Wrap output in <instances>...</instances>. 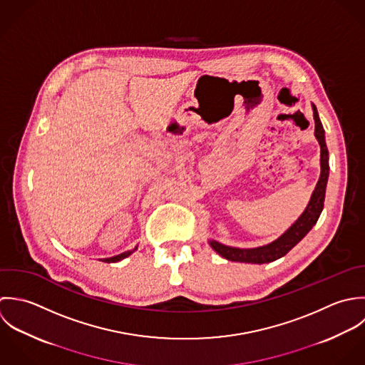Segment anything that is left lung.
<instances>
[{
  "label": "left lung",
  "mask_w": 365,
  "mask_h": 365,
  "mask_svg": "<svg viewBox=\"0 0 365 365\" xmlns=\"http://www.w3.org/2000/svg\"><path fill=\"white\" fill-rule=\"evenodd\" d=\"M312 110H313V120H314V137L320 145V176L306 209L284 234H281L272 242L261 247L238 248V247L224 245L216 240H209V245L222 258L228 261L245 262V264H268V262L277 261L284 255H287L317 222L324 206V195H326L330 168H329V150L324 140V128L319 118L317 108L313 103H312Z\"/></svg>",
  "instance_id": "left-lung-1"
}]
</instances>
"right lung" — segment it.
I'll list each match as a JSON object with an SVG mask.
<instances>
[{
  "label": "right lung",
  "instance_id": "obj_1",
  "mask_svg": "<svg viewBox=\"0 0 365 365\" xmlns=\"http://www.w3.org/2000/svg\"><path fill=\"white\" fill-rule=\"evenodd\" d=\"M137 248H138V245H137L134 250H131V251H125V252H123V254H118V255H114V257H110V258H103V259H100V261L107 262V264H110V262H118V261H121V259L130 257L134 251H137Z\"/></svg>",
  "mask_w": 365,
  "mask_h": 365
}]
</instances>
